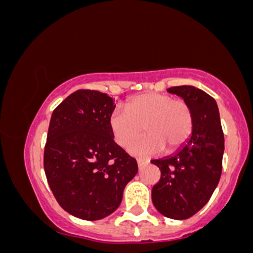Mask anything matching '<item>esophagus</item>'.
<instances>
[{
    "mask_svg": "<svg viewBox=\"0 0 253 253\" xmlns=\"http://www.w3.org/2000/svg\"><path fill=\"white\" fill-rule=\"evenodd\" d=\"M136 163H138V167L139 168H141V167H144L145 164H147V161H144V159H136Z\"/></svg>",
    "mask_w": 253,
    "mask_h": 253,
    "instance_id": "1",
    "label": "esophagus"
}]
</instances>
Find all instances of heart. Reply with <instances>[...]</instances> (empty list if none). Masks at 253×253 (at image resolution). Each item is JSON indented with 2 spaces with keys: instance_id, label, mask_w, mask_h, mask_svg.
<instances>
[{
  "instance_id": "heart-1",
  "label": "heart",
  "mask_w": 253,
  "mask_h": 253,
  "mask_svg": "<svg viewBox=\"0 0 253 253\" xmlns=\"http://www.w3.org/2000/svg\"><path fill=\"white\" fill-rule=\"evenodd\" d=\"M109 128L115 143L127 147L143 132L147 135L129 146L136 156H152L175 151L185 144L193 130V113L185 101L158 92L138 95L126 103V110L117 107L109 115Z\"/></svg>"
}]
</instances>
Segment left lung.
Masks as SVG:
<instances>
[{
  "mask_svg": "<svg viewBox=\"0 0 253 253\" xmlns=\"http://www.w3.org/2000/svg\"><path fill=\"white\" fill-rule=\"evenodd\" d=\"M182 97L193 113L191 136L177 152L151 163L161 170L152 188V202L162 215L184 220L210 201L222 170L223 133L213 97L193 85L168 89Z\"/></svg>",
  "mask_w": 253,
  "mask_h": 253,
  "instance_id": "8db88e82",
  "label": "left lung"
}]
</instances>
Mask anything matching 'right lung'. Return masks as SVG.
Here are the masks:
<instances>
[{
	"label": "right lung",
	"instance_id": "right-lung-1",
	"mask_svg": "<svg viewBox=\"0 0 253 253\" xmlns=\"http://www.w3.org/2000/svg\"><path fill=\"white\" fill-rule=\"evenodd\" d=\"M114 100L96 90H77L53 110L43 169L64 211L100 220L120 206L126 184L138 172L134 158L115 144L109 128Z\"/></svg>",
	"mask_w": 253,
	"mask_h": 253
}]
</instances>
